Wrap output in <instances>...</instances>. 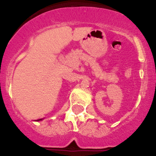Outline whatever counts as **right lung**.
Returning <instances> with one entry per match:
<instances>
[{
    "instance_id": "1",
    "label": "right lung",
    "mask_w": 156,
    "mask_h": 156,
    "mask_svg": "<svg viewBox=\"0 0 156 156\" xmlns=\"http://www.w3.org/2000/svg\"><path fill=\"white\" fill-rule=\"evenodd\" d=\"M41 119H38V120H41Z\"/></svg>"
}]
</instances>
